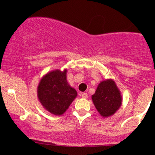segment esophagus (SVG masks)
<instances>
[{
  "instance_id": "34e87169",
  "label": "esophagus",
  "mask_w": 155,
  "mask_h": 155,
  "mask_svg": "<svg viewBox=\"0 0 155 155\" xmlns=\"http://www.w3.org/2000/svg\"><path fill=\"white\" fill-rule=\"evenodd\" d=\"M82 98H84V99H87V93H82Z\"/></svg>"
}]
</instances>
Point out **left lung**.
Segmentation results:
<instances>
[{
    "label": "left lung",
    "mask_w": 155,
    "mask_h": 155,
    "mask_svg": "<svg viewBox=\"0 0 155 155\" xmlns=\"http://www.w3.org/2000/svg\"><path fill=\"white\" fill-rule=\"evenodd\" d=\"M91 98L97 110L104 118L113 115L122 102L121 92L112 79L101 82Z\"/></svg>",
    "instance_id": "obj_1"
}]
</instances>
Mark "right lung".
<instances>
[{"label": "right lung", "instance_id": "add662e5", "mask_svg": "<svg viewBox=\"0 0 155 155\" xmlns=\"http://www.w3.org/2000/svg\"><path fill=\"white\" fill-rule=\"evenodd\" d=\"M67 71L53 70L45 75L37 87V97L42 106L55 115L64 113L77 96L67 81Z\"/></svg>", "mask_w": 155, "mask_h": 155}]
</instances>
